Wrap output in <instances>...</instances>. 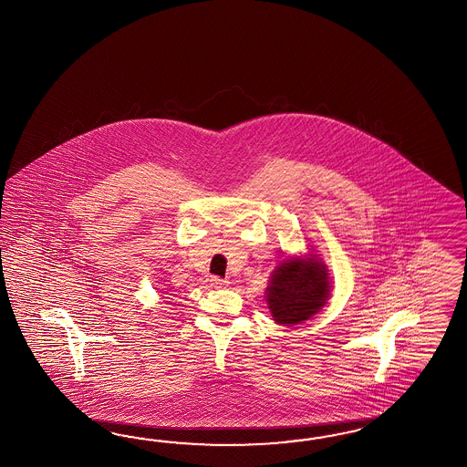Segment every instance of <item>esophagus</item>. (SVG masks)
<instances>
[{"instance_id": "esophagus-1", "label": "esophagus", "mask_w": 467, "mask_h": 467, "mask_svg": "<svg viewBox=\"0 0 467 467\" xmlns=\"http://www.w3.org/2000/svg\"><path fill=\"white\" fill-rule=\"evenodd\" d=\"M228 280H223V278H219V276H213L211 278V285L214 286V288H224V286H228Z\"/></svg>"}]
</instances>
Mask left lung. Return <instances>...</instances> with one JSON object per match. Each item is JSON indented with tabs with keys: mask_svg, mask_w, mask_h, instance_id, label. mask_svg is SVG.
I'll return each mask as SVG.
<instances>
[{
	"mask_svg": "<svg viewBox=\"0 0 467 467\" xmlns=\"http://www.w3.org/2000/svg\"><path fill=\"white\" fill-rule=\"evenodd\" d=\"M330 286L327 265L310 251L302 256H286L275 266L265 300L275 322L292 327L320 312L327 304Z\"/></svg>",
	"mask_w": 467,
	"mask_h": 467,
	"instance_id": "1",
	"label": "left lung"
}]
</instances>
